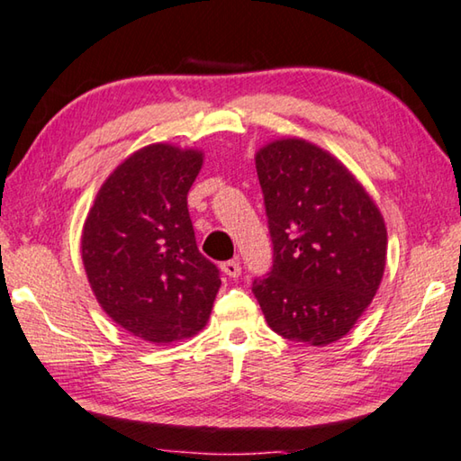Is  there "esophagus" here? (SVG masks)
Wrapping results in <instances>:
<instances>
[{
    "label": "esophagus",
    "instance_id": "1",
    "mask_svg": "<svg viewBox=\"0 0 461 461\" xmlns=\"http://www.w3.org/2000/svg\"><path fill=\"white\" fill-rule=\"evenodd\" d=\"M221 269L224 271V276H229L230 279H237L239 276H240V263L239 261H224L222 265H221Z\"/></svg>",
    "mask_w": 461,
    "mask_h": 461
}]
</instances>
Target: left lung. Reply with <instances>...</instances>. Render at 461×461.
Instances as JSON below:
<instances>
[{
    "mask_svg": "<svg viewBox=\"0 0 461 461\" xmlns=\"http://www.w3.org/2000/svg\"><path fill=\"white\" fill-rule=\"evenodd\" d=\"M273 267L253 294L269 328L326 346L350 332L381 285L386 229L373 198L332 153L277 140L255 158Z\"/></svg>",
    "mask_w": 461,
    "mask_h": 461,
    "instance_id": "1",
    "label": "left lung"
}]
</instances>
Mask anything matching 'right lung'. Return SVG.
Returning a JSON list of instances; mask_svg holds the SVG:
<instances>
[{
	"instance_id": "add662e5",
	"label": "right lung",
	"mask_w": 461,
	"mask_h": 461,
	"mask_svg": "<svg viewBox=\"0 0 461 461\" xmlns=\"http://www.w3.org/2000/svg\"><path fill=\"white\" fill-rule=\"evenodd\" d=\"M200 167L198 149L148 145L104 180L85 221L80 251L96 302L145 342L198 334L221 287L188 212Z\"/></svg>"
}]
</instances>
